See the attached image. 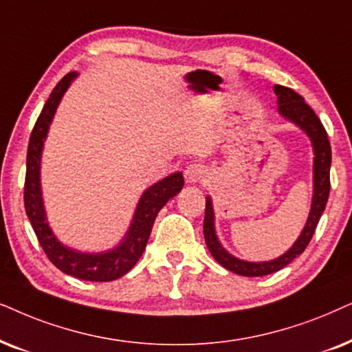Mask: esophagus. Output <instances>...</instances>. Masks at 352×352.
<instances>
[{"mask_svg": "<svg viewBox=\"0 0 352 352\" xmlns=\"http://www.w3.org/2000/svg\"><path fill=\"white\" fill-rule=\"evenodd\" d=\"M206 168L201 164H190L185 168V180L186 184H198V182L204 180Z\"/></svg>", "mask_w": 352, "mask_h": 352, "instance_id": "esophagus-1", "label": "esophagus"}]
</instances>
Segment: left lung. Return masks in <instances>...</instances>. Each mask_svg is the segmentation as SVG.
Instances as JSON below:
<instances>
[{"mask_svg": "<svg viewBox=\"0 0 352 352\" xmlns=\"http://www.w3.org/2000/svg\"><path fill=\"white\" fill-rule=\"evenodd\" d=\"M275 95H277L278 114L296 125L299 130H302L307 135L309 142L312 146V199L311 209L306 223H304L301 233L296 238V241L283 252L282 256L275 257L270 261H246L233 256L228 252L220 243L215 230V212L212 198L206 196V214H204V240L208 245V250L215 261L220 265L233 274L243 275V277H264V275L274 274L289 262L296 259L299 254H302L306 246L311 241V238L316 232V227L320 220V215L325 210L327 201L330 195V166H331V148L329 137H327L325 129L322 122L318 120L316 112L311 109V106L306 104L302 96H299L292 88L275 85Z\"/></svg>", "mask_w": 352, "mask_h": 352, "instance_id": "8db88e82", "label": "left lung"}]
</instances>
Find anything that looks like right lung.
Segmentation results:
<instances>
[{
    "label": "right lung",
    "instance_id": "obj_1",
    "mask_svg": "<svg viewBox=\"0 0 352 352\" xmlns=\"http://www.w3.org/2000/svg\"><path fill=\"white\" fill-rule=\"evenodd\" d=\"M75 78H77V74L70 72L56 85L36 120L30 137L29 151H27L23 203H25L27 217L34 227L41 248L48 259L60 272L72 275L75 278L87 280V282H112L132 270L142 257L159 210L184 188V173L173 172L143 191L127 232L116 246L104 251L90 252L64 245L56 236L46 215L43 190H41V156H43L45 142L48 138L50 125L53 124L56 111Z\"/></svg>",
    "mask_w": 352,
    "mask_h": 352
}]
</instances>
